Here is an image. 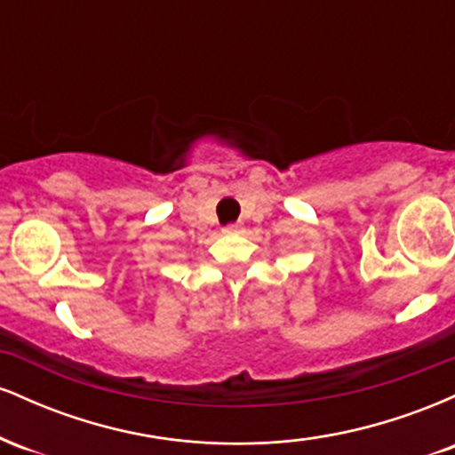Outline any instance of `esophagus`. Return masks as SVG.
<instances>
[{
  "instance_id": "1",
  "label": "esophagus",
  "mask_w": 455,
  "mask_h": 455,
  "mask_svg": "<svg viewBox=\"0 0 455 455\" xmlns=\"http://www.w3.org/2000/svg\"><path fill=\"white\" fill-rule=\"evenodd\" d=\"M237 231V227L235 224H228V227H224V233H235Z\"/></svg>"
}]
</instances>
